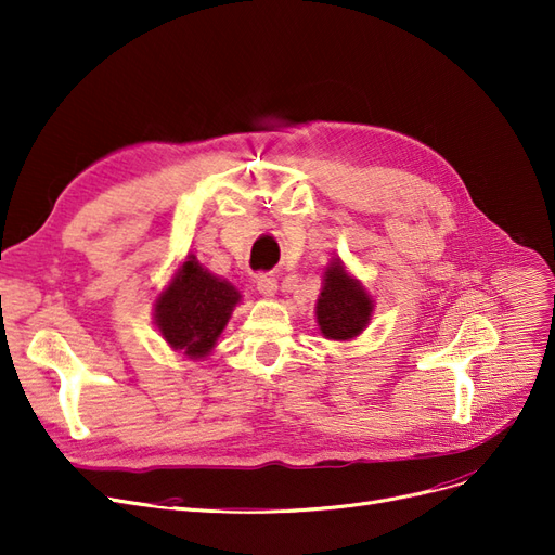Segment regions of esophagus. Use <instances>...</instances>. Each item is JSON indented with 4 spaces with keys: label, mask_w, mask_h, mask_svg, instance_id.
<instances>
[{
    "label": "esophagus",
    "mask_w": 555,
    "mask_h": 555,
    "mask_svg": "<svg viewBox=\"0 0 555 555\" xmlns=\"http://www.w3.org/2000/svg\"><path fill=\"white\" fill-rule=\"evenodd\" d=\"M257 289L263 296H273L278 292V278L273 273H261L257 278Z\"/></svg>",
    "instance_id": "obj_1"
}]
</instances>
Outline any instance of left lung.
Wrapping results in <instances>:
<instances>
[{"mask_svg":"<svg viewBox=\"0 0 555 555\" xmlns=\"http://www.w3.org/2000/svg\"><path fill=\"white\" fill-rule=\"evenodd\" d=\"M373 312V300L345 268L333 261L326 268L322 296L317 300V322L331 340H349L359 335Z\"/></svg>","mask_w":555,"mask_h":555,"instance_id":"left-lung-1","label":"left lung"}]
</instances>
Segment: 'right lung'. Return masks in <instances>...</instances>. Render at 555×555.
Wrapping results in <instances>:
<instances>
[{
    "instance_id": "1",
    "label": "right lung",
    "mask_w": 555,
    "mask_h": 555,
    "mask_svg": "<svg viewBox=\"0 0 555 555\" xmlns=\"http://www.w3.org/2000/svg\"><path fill=\"white\" fill-rule=\"evenodd\" d=\"M241 294L217 280L194 257L184 261L169 289L159 294L155 322L164 340L190 359L206 357L224 331Z\"/></svg>"
}]
</instances>
